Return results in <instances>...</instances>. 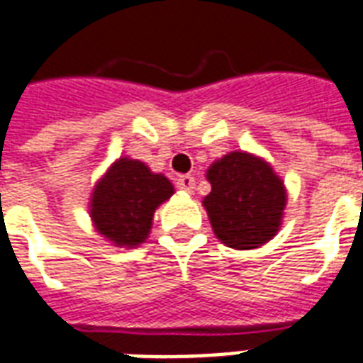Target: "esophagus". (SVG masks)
Segmentation results:
<instances>
[{
  "instance_id": "1",
  "label": "esophagus",
  "mask_w": 363,
  "mask_h": 363,
  "mask_svg": "<svg viewBox=\"0 0 363 363\" xmlns=\"http://www.w3.org/2000/svg\"><path fill=\"white\" fill-rule=\"evenodd\" d=\"M177 186H179L181 190H184V192H194V189H196L194 177H190V174H184V177H181V179L177 181Z\"/></svg>"
}]
</instances>
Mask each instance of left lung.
Returning a JSON list of instances; mask_svg holds the SVG:
<instances>
[{
  "mask_svg": "<svg viewBox=\"0 0 363 363\" xmlns=\"http://www.w3.org/2000/svg\"><path fill=\"white\" fill-rule=\"evenodd\" d=\"M211 192L203 198L213 233L225 246L252 250L277 235L286 190L267 161L230 152L208 169Z\"/></svg>",
  "mask_w": 363,
  "mask_h": 363,
  "instance_id": "1",
  "label": "left lung"
}]
</instances>
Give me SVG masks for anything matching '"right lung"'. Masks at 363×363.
Wrapping results in <instances>:
<instances>
[{
    "label": "right lung",
    "mask_w": 363,
    "mask_h": 363,
    "mask_svg": "<svg viewBox=\"0 0 363 363\" xmlns=\"http://www.w3.org/2000/svg\"><path fill=\"white\" fill-rule=\"evenodd\" d=\"M167 177L146 163L121 157L107 169L90 198L96 230L119 248H136L150 235L155 209L173 196Z\"/></svg>",
    "instance_id": "add662e5"
}]
</instances>
